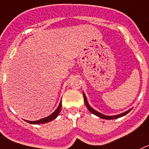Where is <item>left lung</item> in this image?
Instances as JSON below:
<instances>
[{
	"instance_id": "obj_1",
	"label": "left lung",
	"mask_w": 149,
	"mask_h": 149,
	"mask_svg": "<svg viewBox=\"0 0 149 149\" xmlns=\"http://www.w3.org/2000/svg\"><path fill=\"white\" fill-rule=\"evenodd\" d=\"M83 97H84V100H85V105H86V107H87L88 109V110L90 111V112H91L92 114H94V115H95V116H98V117L101 118H103V119L111 120V119H116V118H118L122 117V116H125L126 114H127L129 112H130V110H131V109H130L126 111V112H123V113H121V114H119V115H116V116H105V115H103V114H102V113H100V112H97V111H96L95 109H94L91 107V106L89 105L88 103L87 98H86V96H85V94H84V93H83Z\"/></svg>"
}]
</instances>
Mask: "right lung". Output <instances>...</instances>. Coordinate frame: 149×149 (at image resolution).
I'll return each instance as SVG.
<instances>
[{
	"label": "right lung",
	"mask_w": 149,
	"mask_h": 149,
	"mask_svg": "<svg viewBox=\"0 0 149 149\" xmlns=\"http://www.w3.org/2000/svg\"><path fill=\"white\" fill-rule=\"evenodd\" d=\"M61 109V102H60V104L56 110L55 112H53L52 114H51L49 116H48L46 118H42V119H40L38 121H27V120H24L25 121H27L28 123H30V124H32V125H38V124H45V123L49 122V121H52L55 118H56L58 117V116L60 113Z\"/></svg>",
	"instance_id": "1"
}]
</instances>
